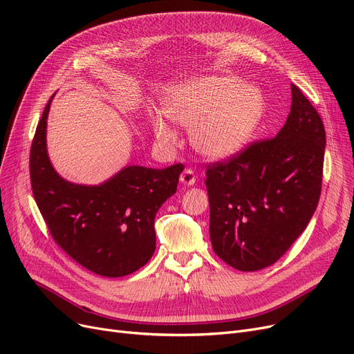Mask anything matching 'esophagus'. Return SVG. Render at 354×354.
Masks as SVG:
<instances>
[{
    "instance_id": "esophagus-1",
    "label": "esophagus",
    "mask_w": 354,
    "mask_h": 354,
    "mask_svg": "<svg viewBox=\"0 0 354 354\" xmlns=\"http://www.w3.org/2000/svg\"><path fill=\"white\" fill-rule=\"evenodd\" d=\"M180 183H182V185H185V187H192L194 185V183H195V174H194L192 169L187 167L185 171L180 174Z\"/></svg>"
}]
</instances>
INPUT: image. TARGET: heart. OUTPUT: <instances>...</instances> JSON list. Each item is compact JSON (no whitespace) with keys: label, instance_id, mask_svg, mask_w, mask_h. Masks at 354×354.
Wrapping results in <instances>:
<instances>
[{"label":"heart","instance_id":"obj_1","mask_svg":"<svg viewBox=\"0 0 354 354\" xmlns=\"http://www.w3.org/2000/svg\"><path fill=\"white\" fill-rule=\"evenodd\" d=\"M163 114L189 130V142L198 155L223 160L250 142L263 118L265 100L257 88L236 76H205L169 91ZM150 127L160 145H175L176 133L160 115H151Z\"/></svg>","mask_w":354,"mask_h":354}]
</instances>
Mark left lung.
I'll return each instance as SVG.
<instances>
[{
  "label": "left lung",
  "mask_w": 354,
  "mask_h": 354,
  "mask_svg": "<svg viewBox=\"0 0 354 354\" xmlns=\"http://www.w3.org/2000/svg\"><path fill=\"white\" fill-rule=\"evenodd\" d=\"M285 126L228 162L208 165L209 237L220 259L241 272L273 265L317 208L326 130L298 86Z\"/></svg>",
  "instance_id": "obj_1"
}]
</instances>
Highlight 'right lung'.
I'll list each match as a JSON object with an SVG mask.
<instances>
[{
  "instance_id": "right-lung-1",
  "label": "right lung",
  "mask_w": 354,
  "mask_h": 354,
  "mask_svg": "<svg viewBox=\"0 0 354 354\" xmlns=\"http://www.w3.org/2000/svg\"><path fill=\"white\" fill-rule=\"evenodd\" d=\"M53 94L30 150L36 204L55 241L88 270L120 278L145 266L156 249L155 217L176 192L182 165L126 166L100 185L60 176L49 159L46 130Z\"/></svg>"
}]
</instances>
